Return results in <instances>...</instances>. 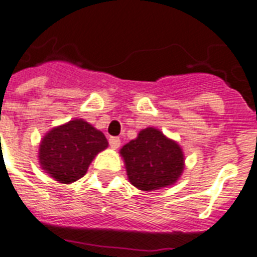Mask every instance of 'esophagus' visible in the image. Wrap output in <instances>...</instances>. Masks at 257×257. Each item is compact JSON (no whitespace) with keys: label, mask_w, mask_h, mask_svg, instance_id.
<instances>
[{"label":"esophagus","mask_w":257,"mask_h":257,"mask_svg":"<svg viewBox=\"0 0 257 257\" xmlns=\"http://www.w3.org/2000/svg\"><path fill=\"white\" fill-rule=\"evenodd\" d=\"M109 145H110V148L117 149L121 145V140L118 137H110L109 139Z\"/></svg>","instance_id":"esophagus-1"}]
</instances>
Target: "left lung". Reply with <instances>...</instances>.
Instances as JSON below:
<instances>
[{
	"mask_svg": "<svg viewBox=\"0 0 257 257\" xmlns=\"http://www.w3.org/2000/svg\"><path fill=\"white\" fill-rule=\"evenodd\" d=\"M120 155L129 181L140 191L173 185L184 171L183 149L156 128L140 131L135 140L121 148Z\"/></svg>",
	"mask_w": 257,
	"mask_h": 257,
	"instance_id": "8db88e82",
	"label": "left lung"
}]
</instances>
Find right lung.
Segmentation results:
<instances>
[{
  "instance_id": "add662e5",
  "label": "right lung",
  "mask_w": 257,
  "mask_h": 257,
  "mask_svg": "<svg viewBox=\"0 0 257 257\" xmlns=\"http://www.w3.org/2000/svg\"><path fill=\"white\" fill-rule=\"evenodd\" d=\"M108 147L104 133L76 118L50 129L40 144L41 168L56 181L70 184L85 175L97 153Z\"/></svg>"
}]
</instances>
